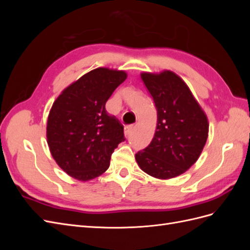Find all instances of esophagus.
Returning <instances> with one entry per match:
<instances>
[{
	"label": "esophagus",
	"instance_id": "obj_1",
	"mask_svg": "<svg viewBox=\"0 0 250 250\" xmlns=\"http://www.w3.org/2000/svg\"><path fill=\"white\" fill-rule=\"evenodd\" d=\"M133 129H134V126L133 125L126 126L125 127V135H126V137H129V135L132 133Z\"/></svg>",
	"mask_w": 250,
	"mask_h": 250
}]
</instances>
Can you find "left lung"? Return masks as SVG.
Wrapping results in <instances>:
<instances>
[{
  "label": "left lung",
  "instance_id": "obj_1",
  "mask_svg": "<svg viewBox=\"0 0 250 250\" xmlns=\"http://www.w3.org/2000/svg\"><path fill=\"white\" fill-rule=\"evenodd\" d=\"M141 78L154 101L157 125L152 141L135 160L151 176L176 177L198 160L208 140V118L176 74L143 73Z\"/></svg>",
  "mask_w": 250,
  "mask_h": 250
}]
</instances>
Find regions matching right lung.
Listing matches in <instances>:
<instances>
[{"instance_id":"1","label":"right lung","mask_w":250,"mask_h":250,"mask_svg":"<svg viewBox=\"0 0 250 250\" xmlns=\"http://www.w3.org/2000/svg\"><path fill=\"white\" fill-rule=\"evenodd\" d=\"M123 71L98 67L67 86L53 103L47 124L53 158L70 176L81 181L98 177L109 167L124 127L109 116L105 104L125 81Z\"/></svg>"}]
</instances>
